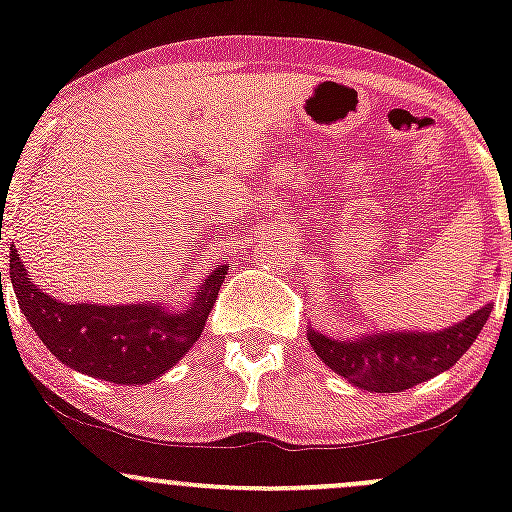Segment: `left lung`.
Returning <instances> with one entry per match:
<instances>
[{"instance_id":"left-lung-1","label":"left lung","mask_w":512,"mask_h":512,"mask_svg":"<svg viewBox=\"0 0 512 512\" xmlns=\"http://www.w3.org/2000/svg\"><path fill=\"white\" fill-rule=\"evenodd\" d=\"M491 309V304H486L450 329L430 333L382 331L353 341H336L309 329L307 336L314 353L355 387L377 394L404 392L450 370L484 329Z\"/></svg>"}]
</instances>
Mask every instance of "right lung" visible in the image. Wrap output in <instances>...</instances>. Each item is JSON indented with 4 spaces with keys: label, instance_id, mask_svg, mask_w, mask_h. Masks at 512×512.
Masks as SVG:
<instances>
[{
    "label": "right lung",
    "instance_id": "1",
    "mask_svg": "<svg viewBox=\"0 0 512 512\" xmlns=\"http://www.w3.org/2000/svg\"><path fill=\"white\" fill-rule=\"evenodd\" d=\"M9 278L21 312L60 363L116 384H147L171 370L200 338L227 268H215L183 312L169 304H67L33 285L9 246ZM2 280V273H0Z\"/></svg>",
    "mask_w": 512,
    "mask_h": 512
}]
</instances>
